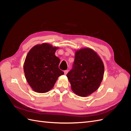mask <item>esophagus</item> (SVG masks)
<instances>
[{"label": "esophagus", "mask_w": 131, "mask_h": 131, "mask_svg": "<svg viewBox=\"0 0 131 131\" xmlns=\"http://www.w3.org/2000/svg\"><path fill=\"white\" fill-rule=\"evenodd\" d=\"M68 70H64V74L65 75H66L67 73H68Z\"/></svg>", "instance_id": "obj_1"}]
</instances>
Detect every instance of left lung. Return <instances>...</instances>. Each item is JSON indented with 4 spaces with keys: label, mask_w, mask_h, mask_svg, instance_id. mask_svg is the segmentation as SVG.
<instances>
[{
    "label": "left lung",
    "mask_w": 131,
    "mask_h": 131,
    "mask_svg": "<svg viewBox=\"0 0 131 131\" xmlns=\"http://www.w3.org/2000/svg\"><path fill=\"white\" fill-rule=\"evenodd\" d=\"M104 67L93 50L84 48L75 52L73 68L67 74L73 92L86 97L96 91L103 78Z\"/></svg>",
    "instance_id": "obj_1"
}]
</instances>
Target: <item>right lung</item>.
<instances>
[{"instance_id":"1","label":"right lung","mask_w":131,"mask_h":131,"mask_svg":"<svg viewBox=\"0 0 131 131\" xmlns=\"http://www.w3.org/2000/svg\"><path fill=\"white\" fill-rule=\"evenodd\" d=\"M58 49L43 43L34 46L28 53L23 69L28 83L35 92H48L53 88L58 78L64 74L58 68L60 59L54 54Z\"/></svg>"}]
</instances>
